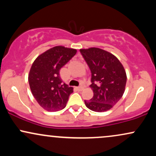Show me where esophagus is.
<instances>
[{"mask_svg": "<svg viewBox=\"0 0 156 156\" xmlns=\"http://www.w3.org/2000/svg\"><path fill=\"white\" fill-rule=\"evenodd\" d=\"M76 89H78V90H79V91H82L83 89V87L82 85H80L79 87H76Z\"/></svg>", "mask_w": 156, "mask_h": 156, "instance_id": "obj_1", "label": "esophagus"}]
</instances>
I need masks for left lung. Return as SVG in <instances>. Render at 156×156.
<instances>
[{"label":"left lung","mask_w":156,"mask_h":156,"mask_svg":"<svg viewBox=\"0 0 156 156\" xmlns=\"http://www.w3.org/2000/svg\"><path fill=\"white\" fill-rule=\"evenodd\" d=\"M80 52L92 73L90 87L94 93L92 99L84 101L86 106L96 112H106L125 92L127 76L124 67L117 57L104 50L91 48Z\"/></svg>","instance_id":"left-lung-1"}]
</instances>
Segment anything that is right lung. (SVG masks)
Returning <instances> with one entry per match:
<instances>
[{"label": "right lung", "mask_w": 156, "mask_h": 156, "mask_svg": "<svg viewBox=\"0 0 156 156\" xmlns=\"http://www.w3.org/2000/svg\"><path fill=\"white\" fill-rule=\"evenodd\" d=\"M77 51L63 46L51 48L39 55L32 64L28 83L34 97L48 112H56L66 106L73 88L63 83L59 75Z\"/></svg>", "instance_id": "obj_1"}]
</instances>
